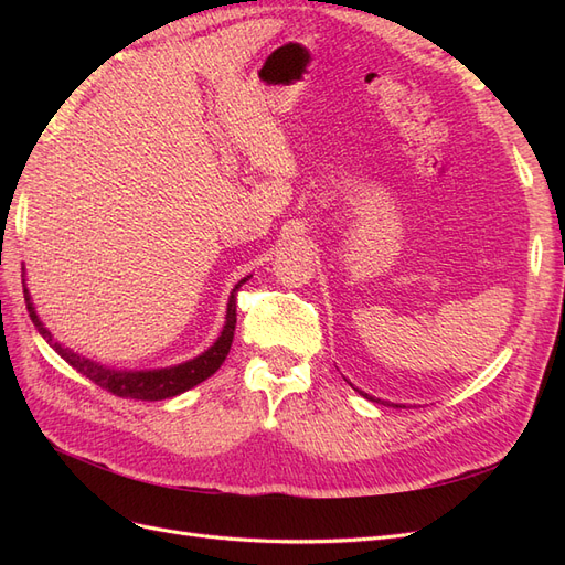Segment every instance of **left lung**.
<instances>
[{"instance_id": "8db88e82", "label": "left lung", "mask_w": 565, "mask_h": 565, "mask_svg": "<svg viewBox=\"0 0 565 565\" xmlns=\"http://www.w3.org/2000/svg\"><path fill=\"white\" fill-rule=\"evenodd\" d=\"M358 393H361V396H365L367 401H374V403H380V398H372V396H370V393H365V391H358ZM384 405H386V403H384ZM393 407H401V405H393Z\"/></svg>"}]
</instances>
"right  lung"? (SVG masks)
I'll return each mask as SVG.
<instances>
[{"mask_svg":"<svg viewBox=\"0 0 565 565\" xmlns=\"http://www.w3.org/2000/svg\"><path fill=\"white\" fill-rule=\"evenodd\" d=\"M249 278V276H247ZM247 278H243L233 287V292L228 297V306H226V322L224 330L216 337L214 344L202 351L200 355L191 358V361L179 363V365H169V367H156V370H115L108 365H100L96 361H89L79 353H75L73 349L63 347L61 341L54 339L44 322L40 320L35 306H32V297L25 287V273H23V292H25V303H28V313L30 320L35 322L38 332L49 341V347L54 349L67 365H73L84 377H89L94 384H98L100 388H106L119 398H136V401H164V398H174L179 393L198 386L200 382L210 380L212 374L224 365L226 355L231 351L233 344V334H235V292L241 289Z\"/></svg>","mask_w":565,"mask_h":565,"instance_id":"1","label":"right lung"}]
</instances>
